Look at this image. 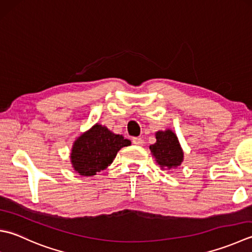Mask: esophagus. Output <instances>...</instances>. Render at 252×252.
<instances>
[{"label": "esophagus", "instance_id": "esophagus-1", "mask_svg": "<svg viewBox=\"0 0 252 252\" xmlns=\"http://www.w3.org/2000/svg\"><path fill=\"white\" fill-rule=\"evenodd\" d=\"M132 142H133V144H135V145H143L145 143L142 137H133Z\"/></svg>", "mask_w": 252, "mask_h": 252}]
</instances>
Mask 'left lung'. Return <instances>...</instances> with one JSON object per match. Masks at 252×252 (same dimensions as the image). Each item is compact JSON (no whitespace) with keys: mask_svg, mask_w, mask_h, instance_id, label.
Instances as JSON below:
<instances>
[{"mask_svg":"<svg viewBox=\"0 0 252 252\" xmlns=\"http://www.w3.org/2000/svg\"><path fill=\"white\" fill-rule=\"evenodd\" d=\"M156 140L155 144L151 145L150 149L160 167L172 169L179 166L184 159V153L175 133L170 130L159 131L156 133Z\"/></svg>","mask_w":252,"mask_h":252,"instance_id":"obj_1","label":"left lung"}]
</instances>
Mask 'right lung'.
Returning <instances> with one entry per match:
<instances>
[{
    "instance_id": "add662e5",
    "label": "right lung",
    "mask_w": 252,
    "mask_h": 252,
    "mask_svg": "<svg viewBox=\"0 0 252 252\" xmlns=\"http://www.w3.org/2000/svg\"><path fill=\"white\" fill-rule=\"evenodd\" d=\"M130 144L131 142L122 135L115 134L106 126L95 125L74 143L72 165L80 175L94 176L111 164L121 147Z\"/></svg>"
}]
</instances>
